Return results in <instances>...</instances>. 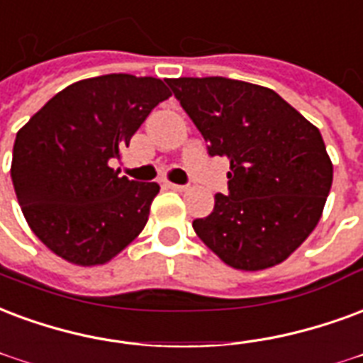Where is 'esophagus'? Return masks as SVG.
Wrapping results in <instances>:
<instances>
[{"label": "esophagus", "mask_w": 363, "mask_h": 363, "mask_svg": "<svg viewBox=\"0 0 363 363\" xmlns=\"http://www.w3.org/2000/svg\"><path fill=\"white\" fill-rule=\"evenodd\" d=\"M165 186L171 190H174V192H184V190L189 189V186H184V184H174V182H167Z\"/></svg>", "instance_id": "34e87169"}]
</instances>
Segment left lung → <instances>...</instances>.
<instances>
[{"instance_id": "8db88e82", "label": "left lung", "mask_w": 363, "mask_h": 363, "mask_svg": "<svg viewBox=\"0 0 363 363\" xmlns=\"http://www.w3.org/2000/svg\"><path fill=\"white\" fill-rule=\"evenodd\" d=\"M209 155L230 161L229 194L192 223L221 262L242 271L281 264L321 219L333 163L315 125L277 92L242 80H165Z\"/></svg>"}]
</instances>
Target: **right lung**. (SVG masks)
Listing matches in <instances>:
<instances>
[{
	"label": "right lung",
	"instance_id": "add662e5",
	"mask_svg": "<svg viewBox=\"0 0 363 363\" xmlns=\"http://www.w3.org/2000/svg\"><path fill=\"white\" fill-rule=\"evenodd\" d=\"M171 96L154 77L104 74L55 94L17 133L11 179L32 233L65 262H111L146 227L157 182L121 177L115 161Z\"/></svg>",
	"mask_w": 363,
	"mask_h": 363
}]
</instances>
